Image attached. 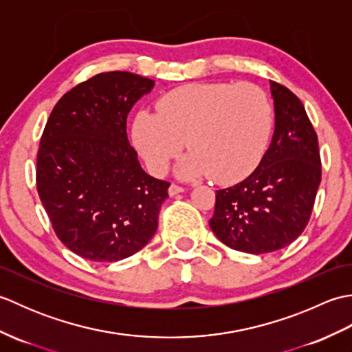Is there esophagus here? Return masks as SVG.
Here are the masks:
<instances>
[{"instance_id":"obj_1","label":"esophagus","mask_w":352,"mask_h":352,"mask_svg":"<svg viewBox=\"0 0 352 352\" xmlns=\"http://www.w3.org/2000/svg\"><path fill=\"white\" fill-rule=\"evenodd\" d=\"M186 189L183 188V186H178V184H175V183H172L170 186H169V195L170 197H174V195H177V193H182V192H184Z\"/></svg>"}]
</instances>
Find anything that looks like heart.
<instances>
[{
	"instance_id": "heart-1",
	"label": "heart",
	"mask_w": 352,
	"mask_h": 352,
	"mask_svg": "<svg viewBox=\"0 0 352 352\" xmlns=\"http://www.w3.org/2000/svg\"><path fill=\"white\" fill-rule=\"evenodd\" d=\"M271 125V104L256 85H186L163 95L157 111H139L133 140L154 174L164 172L186 144L192 151L178 164V175L210 174L234 183L257 166Z\"/></svg>"
}]
</instances>
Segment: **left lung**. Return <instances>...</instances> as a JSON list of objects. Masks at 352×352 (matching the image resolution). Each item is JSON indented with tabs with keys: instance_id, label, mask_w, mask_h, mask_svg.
<instances>
[{
	"instance_id": "obj_1",
	"label": "left lung",
	"mask_w": 352,
	"mask_h": 352,
	"mask_svg": "<svg viewBox=\"0 0 352 352\" xmlns=\"http://www.w3.org/2000/svg\"><path fill=\"white\" fill-rule=\"evenodd\" d=\"M275 130L271 146L250 177L216 190L208 221L231 250L278 251L300 236L310 221L322 175L316 131L300 98L271 80Z\"/></svg>"
}]
</instances>
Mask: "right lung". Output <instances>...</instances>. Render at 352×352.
Returning a JSON list of instances; mask_svg holds the SVG:
<instances>
[{"mask_svg":"<svg viewBox=\"0 0 352 352\" xmlns=\"http://www.w3.org/2000/svg\"><path fill=\"white\" fill-rule=\"evenodd\" d=\"M154 81L102 72L65 94L37 151L36 186L57 237L77 256L118 261L151 241L170 183L142 169L126 116Z\"/></svg>","mask_w":352,"mask_h":352,"instance_id":"right-lung-1","label":"right lung"}]
</instances>
